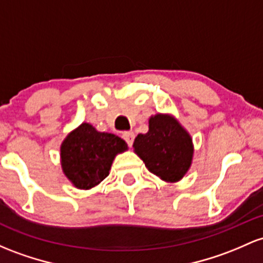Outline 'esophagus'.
<instances>
[{
    "label": "esophagus",
    "instance_id": "esophagus-1",
    "mask_svg": "<svg viewBox=\"0 0 263 263\" xmlns=\"http://www.w3.org/2000/svg\"><path fill=\"white\" fill-rule=\"evenodd\" d=\"M122 137H123V140H125L127 142V145L132 146V143H134V140H135L134 132H123Z\"/></svg>",
    "mask_w": 263,
    "mask_h": 263
}]
</instances>
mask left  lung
<instances>
[{
	"label": "left lung",
	"mask_w": 263,
	"mask_h": 263,
	"mask_svg": "<svg viewBox=\"0 0 263 263\" xmlns=\"http://www.w3.org/2000/svg\"><path fill=\"white\" fill-rule=\"evenodd\" d=\"M134 152L149 172L175 183L191 168L195 147L191 135L174 115L156 114L148 118V131L135 138Z\"/></svg>",
	"instance_id": "obj_1"
}]
</instances>
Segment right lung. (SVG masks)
Returning <instances> with one entry per match:
<instances>
[{"label":"right lung","instance_id":"add662e5","mask_svg":"<svg viewBox=\"0 0 263 263\" xmlns=\"http://www.w3.org/2000/svg\"><path fill=\"white\" fill-rule=\"evenodd\" d=\"M128 146L122 138L100 132L82 122L62 141L60 158L63 175L79 190H91L109 175L112 162Z\"/></svg>","mask_w":263,"mask_h":263}]
</instances>
